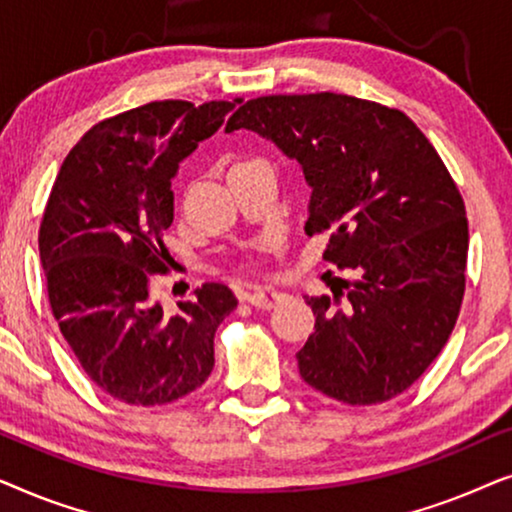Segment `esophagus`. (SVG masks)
Instances as JSON below:
<instances>
[{
    "instance_id": "obj_1",
    "label": "esophagus",
    "mask_w": 512,
    "mask_h": 512,
    "mask_svg": "<svg viewBox=\"0 0 512 512\" xmlns=\"http://www.w3.org/2000/svg\"><path fill=\"white\" fill-rule=\"evenodd\" d=\"M286 293L277 291V289H256V291H249L247 293V303L258 307V310H272V307H277L279 303H284Z\"/></svg>"
}]
</instances>
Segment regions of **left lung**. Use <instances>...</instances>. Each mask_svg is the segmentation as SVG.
Here are the masks:
<instances>
[{
	"label": "left lung",
	"instance_id": "left-lung-1",
	"mask_svg": "<svg viewBox=\"0 0 512 512\" xmlns=\"http://www.w3.org/2000/svg\"><path fill=\"white\" fill-rule=\"evenodd\" d=\"M242 128L296 160L312 191L305 233H331L326 261L361 275L305 298L300 377L349 405L398 396L445 347L464 298L468 221L450 172L403 111L359 97H256L226 132Z\"/></svg>",
	"mask_w": 512,
	"mask_h": 512
}]
</instances>
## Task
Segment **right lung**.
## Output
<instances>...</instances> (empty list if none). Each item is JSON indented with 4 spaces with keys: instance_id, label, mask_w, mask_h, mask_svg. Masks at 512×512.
<instances>
[{
    "instance_id": "add662e5",
    "label": "right lung",
    "mask_w": 512,
    "mask_h": 512,
    "mask_svg": "<svg viewBox=\"0 0 512 512\" xmlns=\"http://www.w3.org/2000/svg\"><path fill=\"white\" fill-rule=\"evenodd\" d=\"M235 102L163 100L88 130L67 153L44 221L39 254L60 331L86 375L130 405H165L205 384L214 333L237 307L207 282L165 312L149 277L165 268L174 219L172 179Z\"/></svg>"
}]
</instances>
